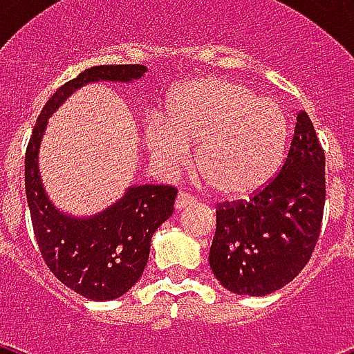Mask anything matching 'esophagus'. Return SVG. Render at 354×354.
Instances as JSON below:
<instances>
[{"instance_id": "esophagus-1", "label": "esophagus", "mask_w": 354, "mask_h": 354, "mask_svg": "<svg viewBox=\"0 0 354 354\" xmlns=\"http://www.w3.org/2000/svg\"><path fill=\"white\" fill-rule=\"evenodd\" d=\"M194 202L193 196H189L187 193H180L176 196V202H174V207H176L178 211L183 209V207H187V205H191Z\"/></svg>"}]
</instances>
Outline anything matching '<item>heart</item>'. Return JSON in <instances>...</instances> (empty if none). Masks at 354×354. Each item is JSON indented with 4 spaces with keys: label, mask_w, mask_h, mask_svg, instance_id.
Listing matches in <instances>:
<instances>
[{
    "label": "heart",
    "mask_w": 354,
    "mask_h": 354,
    "mask_svg": "<svg viewBox=\"0 0 354 354\" xmlns=\"http://www.w3.org/2000/svg\"><path fill=\"white\" fill-rule=\"evenodd\" d=\"M288 122L277 102L252 88L204 77L176 86L165 118L145 121V145L156 165L176 172L196 145V169L216 194L246 198L274 178L285 156Z\"/></svg>",
    "instance_id": "obj_1"
}]
</instances>
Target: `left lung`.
I'll return each mask as SVG.
<instances>
[{"mask_svg":"<svg viewBox=\"0 0 354 354\" xmlns=\"http://www.w3.org/2000/svg\"><path fill=\"white\" fill-rule=\"evenodd\" d=\"M325 205V152L299 112L279 174L244 202L216 207L209 266L224 288L266 296L288 285L313 255Z\"/></svg>","mask_w":354,"mask_h":354,"instance_id":"left-lung-1","label":"left lung"}]
</instances>
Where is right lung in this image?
<instances>
[{
    "mask_svg": "<svg viewBox=\"0 0 354 354\" xmlns=\"http://www.w3.org/2000/svg\"><path fill=\"white\" fill-rule=\"evenodd\" d=\"M145 66H95L60 86L38 115L25 152V193L38 250L60 283L93 301L121 297L143 274L152 235L174 211L176 189L169 185H130L115 204L99 215L79 218L55 207L38 169V150L47 119L71 93L99 80L132 82Z\"/></svg>",
    "mask_w": 354,
    "mask_h": 354,
    "instance_id": "obj_1",
    "label": "right lung"
}]
</instances>
